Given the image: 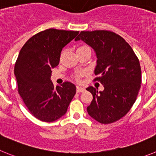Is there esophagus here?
Listing matches in <instances>:
<instances>
[{"mask_svg": "<svg viewBox=\"0 0 156 156\" xmlns=\"http://www.w3.org/2000/svg\"><path fill=\"white\" fill-rule=\"evenodd\" d=\"M76 91H77V92H84V91H85V88H82V87L77 86Z\"/></svg>", "mask_w": 156, "mask_h": 156, "instance_id": "34e87169", "label": "esophagus"}]
</instances>
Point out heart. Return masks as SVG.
<instances>
[{
    "instance_id": "heart-1",
    "label": "heart",
    "mask_w": 156,
    "mask_h": 156,
    "mask_svg": "<svg viewBox=\"0 0 156 156\" xmlns=\"http://www.w3.org/2000/svg\"><path fill=\"white\" fill-rule=\"evenodd\" d=\"M85 47H86V46H83V47H79V48H78V49H80V48H85ZM79 78H80V75H76V79H79Z\"/></svg>"
}]
</instances>
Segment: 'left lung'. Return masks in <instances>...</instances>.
Instances as JSON below:
<instances>
[{
    "label": "left lung",
    "instance_id": "8db88e82",
    "mask_svg": "<svg viewBox=\"0 0 156 156\" xmlns=\"http://www.w3.org/2000/svg\"><path fill=\"white\" fill-rule=\"evenodd\" d=\"M90 46L97 61L95 75L104 90L89 86L93 96L87 107L88 115L101 123L108 124L125 116L135 102L141 88L139 60L124 39L107 30L82 31L75 38Z\"/></svg>",
    "mask_w": 156,
    "mask_h": 156
}]
</instances>
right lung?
<instances>
[{
  "mask_svg": "<svg viewBox=\"0 0 156 156\" xmlns=\"http://www.w3.org/2000/svg\"><path fill=\"white\" fill-rule=\"evenodd\" d=\"M78 31L49 29L34 35L19 52L15 65L18 91L32 114L38 120L54 122L64 116L76 87L69 81L61 86L52 83V68L59 64L61 53Z\"/></svg>",
  "mask_w": 156,
  "mask_h": 156,
  "instance_id": "1",
  "label": "right lung"
}]
</instances>
